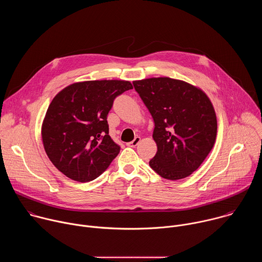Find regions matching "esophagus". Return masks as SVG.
<instances>
[{
    "mask_svg": "<svg viewBox=\"0 0 262 262\" xmlns=\"http://www.w3.org/2000/svg\"><path fill=\"white\" fill-rule=\"evenodd\" d=\"M140 141H141V138H140V137H136L132 142H129V143H128V145H129V146H132V147H135V146H137V145L139 144V142H140Z\"/></svg>",
    "mask_w": 262,
    "mask_h": 262,
    "instance_id": "1",
    "label": "esophagus"
}]
</instances>
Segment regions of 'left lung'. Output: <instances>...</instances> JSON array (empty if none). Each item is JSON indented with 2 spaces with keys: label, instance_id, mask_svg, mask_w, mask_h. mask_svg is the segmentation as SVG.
I'll list each match as a JSON object with an SVG mask.
<instances>
[{
  "label": "left lung",
  "instance_id": "obj_1",
  "mask_svg": "<svg viewBox=\"0 0 262 262\" xmlns=\"http://www.w3.org/2000/svg\"><path fill=\"white\" fill-rule=\"evenodd\" d=\"M133 84L155 121L158 151L149 166L165 179L190 176L215 142L217 124L210 99L200 88L167 77Z\"/></svg>",
  "mask_w": 262,
  "mask_h": 262
}]
</instances>
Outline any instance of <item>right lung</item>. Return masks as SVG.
Segmentation results:
<instances>
[{
    "label": "right lung",
    "mask_w": 262,
    "mask_h": 262,
    "mask_svg": "<svg viewBox=\"0 0 262 262\" xmlns=\"http://www.w3.org/2000/svg\"><path fill=\"white\" fill-rule=\"evenodd\" d=\"M133 89L128 81L71 84L52 100L41 126L45 150L68 178L87 182L106 170L120 146L108 136L106 117L114 99Z\"/></svg>",
    "instance_id": "add662e5"
}]
</instances>
